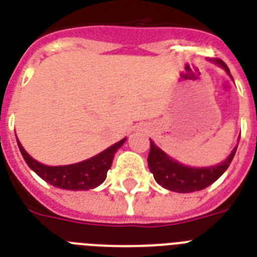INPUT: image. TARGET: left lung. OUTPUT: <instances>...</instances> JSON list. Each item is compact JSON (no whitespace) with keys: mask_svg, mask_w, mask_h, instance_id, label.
Listing matches in <instances>:
<instances>
[{"mask_svg":"<svg viewBox=\"0 0 257 257\" xmlns=\"http://www.w3.org/2000/svg\"><path fill=\"white\" fill-rule=\"evenodd\" d=\"M211 61L224 68L225 72L231 76L229 69L223 60L215 58ZM236 149H237V145L233 148L231 155L219 165H212V167H207V168H193V167H187V165L180 164L176 160H173L151 140L148 167L149 171L153 173L155 180L160 184L161 187H164L165 189H169V191L179 192V193H189V192L201 191L204 188L209 187L211 184L215 183L216 180L227 171L231 161L233 160Z\"/></svg>","mask_w":257,"mask_h":257,"instance_id":"8db88e82","label":"left lung"}]
</instances>
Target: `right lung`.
<instances>
[{
  "label": "right lung",
  "mask_w": 257,
  "mask_h": 257,
  "mask_svg": "<svg viewBox=\"0 0 257 257\" xmlns=\"http://www.w3.org/2000/svg\"><path fill=\"white\" fill-rule=\"evenodd\" d=\"M126 139L116 143L104 152L98 153L94 157L88 160L77 163V164L61 165V167H48L38 163L28 155L25 149L22 148L21 143L17 140L18 148L21 152L24 160L29 168L37 173L46 183L56 188L68 189V191H88L98 187L106 179V173L112 167L113 157L117 149L121 148Z\"/></svg>",
  "instance_id": "add662e5"
}]
</instances>
